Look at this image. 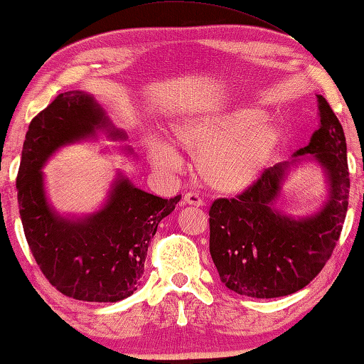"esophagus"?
Masks as SVG:
<instances>
[{"instance_id":"34e87169","label":"esophagus","mask_w":364,"mask_h":364,"mask_svg":"<svg viewBox=\"0 0 364 364\" xmlns=\"http://www.w3.org/2000/svg\"><path fill=\"white\" fill-rule=\"evenodd\" d=\"M184 200L188 202V204H191V205H197V207H202L204 205V199H202V197L197 194V193H188V194H184Z\"/></svg>"}]
</instances>
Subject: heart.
Wrapping results in <instances>:
<instances>
[{"label":"heart","mask_w":364,"mask_h":364,"mask_svg":"<svg viewBox=\"0 0 364 364\" xmlns=\"http://www.w3.org/2000/svg\"><path fill=\"white\" fill-rule=\"evenodd\" d=\"M263 115L237 109L175 127L176 143L194 159L208 186L220 193H241L254 184L278 143L273 127L260 125ZM149 156L160 170H178L181 157L168 144L152 141Z\"/></svg>","instance_id":"obj_1"}]
</instances>
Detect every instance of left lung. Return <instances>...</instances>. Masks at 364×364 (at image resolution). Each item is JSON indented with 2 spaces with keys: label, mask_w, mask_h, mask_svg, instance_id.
Returning a JSON list of instances; mask_svg holds the SVG:
<instances>
[{
  "label": "left lung",
  "mask_w": 364,
  "mask_h": 364,
  "mask_svg": "<svg viewBox=\"0 0 364 364\" xmlns=\"http://www.w3.org/2000/svg\"><path fill=\"white\" fill-rule=\"evenodd\" d=\"M318 102L321 127L294 156L308 154L328 173L331 197L321 212L294 220L274 210L287 162L264 168L241 194L220 197L208 210L212 260L221 282L236 294L274 299L300 291L324 268L341 237L350 191L347 143L329 102L323 96Z\"/></svg>",
  "instance_id": "obj_1"
}]
</instances>
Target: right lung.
Instances as JSON below:
<instances>
[{"instance_id":"1","label":"right lung","mask_w":364,"mask_h":364,"mask_svg":"<svg viewBox=\"0 0 364 364\" xmlns=\"http://www.w3.org/2000/svg\"><path fill=\"white\" fill-rule=\"evenodd\" d=\"M101 127L110 125L93 97L83 91L60 93L30 122L16 183L23 232L36 264L60 294L83 301H119L136 291L151 239L181 199L144 193L122 176L107 204L91 217L73 221L54 213L43 189V164L60 146ZM109 133L125 138L122 132Z\"/></svg>"}]
</instances>
